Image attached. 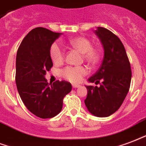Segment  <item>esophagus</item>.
Listing matches in <instances>:
<instances>
[{"instance_id": "34e87169", "label": "esophagus", "mask_w": 146, "mask_h": 146, "mask_svg": "<svg viewBox=\"0 0 146 146\" xmlns=\"http://www.w3.org/2000/svg\"><path fill=\"white\" fill-rule=\"evenodd\" d=\"M73 88H78V87H80V85H79V84H73Z\"/></svg>"}]
</instances>
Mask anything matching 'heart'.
I'll return each instance as SVG.
<instances>
[{"mask_svg":"<svg viewBox=\"0 0 146 146\" xmlns=\"http://www.w3.org/2000/svg\"><path fill=\"white\" fill-rule=\"evenodd\" d=\"M69 44L73 48L77 50L81 53H83V58L86 61L91 64H95L100 59V54L96 49L93 48V45L89 39L79 36L70 40ZM50 57L53 63H60L63 60L64 52L60 45L57 43L52 44L50 47ZM87 73V70L85 67H74L67 66L61 71V76L66 80L73 82L79 83L83 80V77Z\"/></svg>","mask_w":146,"mask_h":146,"instance_id":"obj_1","label":"heart"}]
</instances>
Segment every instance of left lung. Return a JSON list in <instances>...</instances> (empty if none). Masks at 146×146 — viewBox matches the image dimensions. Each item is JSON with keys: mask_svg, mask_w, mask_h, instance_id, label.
I'll return each instance as SVG.
<instances>
[{"mask_svg": "<svg viewBox=\"0 0 146 146\" xmlns=\"http://www.w3.org/2000/svg\"><path fill=\"white\" fill-rule=\"evenodd\" d=\"M95 33L102 43L104 57L97 72L88 82H102L100 86H86L84 100L88 111L97 117H107L117 111L130 87L132 72L125 47L111 31L98 27Z\"/></svg>", "mask_w": 146, "mask_h": 146, "instance_id": "8db88e82", "label": "left lung"}]
</instances>
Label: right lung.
<instances>
[{
	"instance_id": "obj_1",
	"label": "right lung",
	"mask_w": 146,
	"mask_h": 146,
	"mask_svg": "<svg viewBox=\"0 0 146 146\" xmlns=\"http://www.w3.org/2000/svg\"><path fill=\"white\" fill-rule=\"evenodd\" d=\"M43 27H36L21 42L16 57V85L27 110L41 119L53 118L60 113L63 100L72 90L67 81H56L50 86L45 78L53 66L50 47L60 36Z\"/></svg>"
}]
</instances>
